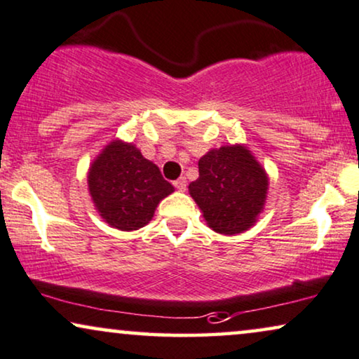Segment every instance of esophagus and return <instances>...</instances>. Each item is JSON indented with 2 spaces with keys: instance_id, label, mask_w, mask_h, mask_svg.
<instances>
[{
  "instance_id": "34e87169",
  "label": "esophagus",
  "mask_w": 359,
  "mask_h": 359,
  "mask_svg": "<svg viewBox=\"0 0 359 359\" xmlns=\"http://www.w3.org/2000/svg\"><path fill=\"white\" fill-rule=\"evenodd\" d=\"M173 184L178 191H184L186 189V178H184V176H181V178L173 181Z\"/></svg>"
}]
</instances>
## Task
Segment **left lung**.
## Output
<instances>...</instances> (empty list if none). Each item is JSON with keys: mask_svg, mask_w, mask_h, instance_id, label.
<instances>
[{"mask_svg": "<svg viewBox=\"0 0 359 359\" xmlns=\"http://www.w3.org/2000/svg\"><path fill=\"white\" fill-rule=\"evenodd\" d=\"M199 178L189 194L212 231L232 236L248 231L262 211L269 180L244 147H221L198 163Z\"/></svg>", "mask_w": 359, "mask_h": 359, "instance_id": "left-lung-1", "label": "left lung"}]
</instances>
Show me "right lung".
I'll use <instances>...</instances> for the list:
<instances>
[{"instance_id":"add662e5","label":"right lung","mask_w":359,"mask_h":359,"mask_svg":"<svg viewBox=\"0 0 359 359\" xmlns=\"http://www.w3.org/2000/svg\"><path fill=\"white\" fill-rule=\"evenodd\" d=\"M88 191L110 226L135 231L151 221L158 203L175 188L137 147L117 140L92 163Z\"/></svg>"}]
</instances>
